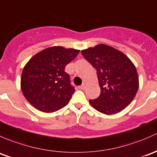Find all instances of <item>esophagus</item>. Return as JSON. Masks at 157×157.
Here are the masks:
<instances>
[{
	"label": "esophagus",
	"instance_id": "obj_1",
	"mask_svg": "<svg viewBox=\"0 0 157 157\" xmlns=\"http://www.w3.org/2000/svg\"><path fill=\"white\" fill-rule=\"evenodd\" d=\"M85 88V84H82V85H80V86H79V89H81V90H84Z\"/></svg>",
	"mask_w": 157,
	"mask_h": 157
}]
</instances>
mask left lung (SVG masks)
Masks as SVG:
<instances>
[{
  "mask_svg": "<svg viewBox=\"0 0 157 157\" xmlns=\"http://www.w3.org/2000/svg\"><path fill=\"white\" fill-rule=\"evenodd\" d=\"M81 53L96 69L101 87V94L89 100L90 105L106 115L123 110L138 90V75L133 63L122 52L103 44Z\"/></svg>",
  "mask_w": 157,
  "mask_h": 157,
  "instance_id": "obj_1",
  "label": "left lung"
}]
</instances>
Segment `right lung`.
I'll return each mask as SVG.
<instances>
[{
  "instance_id": "add662e5",
  "label": "right lung",
  "mask_w": 157,
  "mask_h": 157,
  "mask_svg": "<svg viewBox=\"0 0 157 157\" xmlns=\"http://www.w3.org/2000/svg\"><path fill=\"white\" fill-rule=\"evenodd\" d=\"M79 51L51 47L38 52L25 64L21 76V90L35 109L53 113L69 102L75 88L70 85L65 67Z\"/></svg>"
}]
</instances>
